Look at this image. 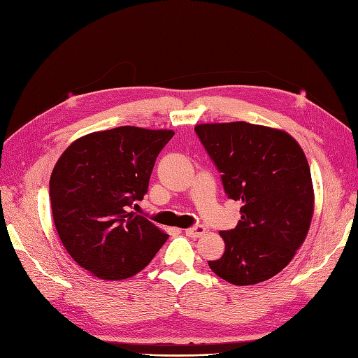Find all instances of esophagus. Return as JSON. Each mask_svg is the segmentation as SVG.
I'll return each mask as SVG.
<instances>
[{"label":"esophagus","instance_id":"1","mask_svg":"<svg viewBox=\"0 0 358 358\" xmlns=\"http://www.w3.org/2000/svg\"><path fill=\"white\" fill-rule=\"evenodd\" d=\"M206 227L205 226H194V227H189L185 230V235L189 238H200L201 235H205Z\"/></svg>","mask_w":358,"mask_h":358}]
</instances>
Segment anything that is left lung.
<instances>
[{
	"mask_svg": "<svg viewBox=\"0 0 358 358\" xmlns=\"http://www.w3.org/2000/svg\"><path fill=\"white\" fill-rule=\"evenodd\" d=\"M194 131L227 197L243 205L238 226L220 231L224 255L209 268L231 285L265 282L291 262L310 227L313 187L304 152L285 131L247 122Z\"/></svg>",
	"mask_w": 358,
	"mask_h": 358,
	"instance_id": "obj_1",
	"label": "left lung"
}]
</instances>
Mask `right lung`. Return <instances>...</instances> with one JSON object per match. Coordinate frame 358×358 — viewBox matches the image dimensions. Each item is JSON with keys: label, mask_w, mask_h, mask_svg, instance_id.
Instances as JSON below:
<instances>
[{"label": "right lung", "mask_w": 358, "mask_h": 358, "mask_svg": "<svg viewBox=\"0 0 358 358\" xmlns=\"http://www.w3.org/2000/svg\"><path fill=\"white\" fill-rule=\"evenodd\" d=\"M173 135L137 127L93 132L57 161L50 180L57 234L75 262L94 277H132L167 241L132 206L148 192L157 157Z\"/></svg>", "instance_id": "right-lung-1"}]
</instances>
